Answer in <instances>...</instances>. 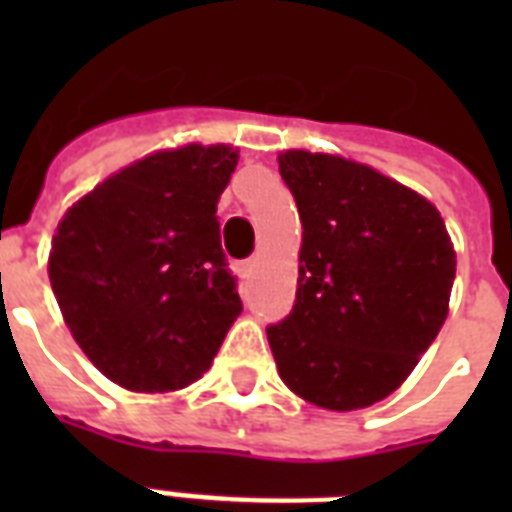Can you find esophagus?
Returning <instances> with one entry per match:
<instances>
[{"label":"esophagus","instance_id":"1","mask_svg":"<svg viewBox=\"0 0 512 512\" xmlns=\"http://www.w3.org/2000/svg\"><path fill=\"white\" fill-rule=\"evenodd\" d=\"M255 268H257V257H255V260H249V263H244V273L255 271Z\"/></svg>","mask_w":512,"mask_h":512}]
</instances>
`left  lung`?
<instances>
[{
  "label": "left lung",
  "mask_w": 512,
  "mask_h": 512,
  "mask_svg": "<svg viewBox=\"0 0 512 512\" xmlns=\"http://www.w3.org/2000/svg\"><path fill=\"white\" fill-rule=\"evenodd\" d=\"M303 244L295 308L268 327L279 377L329 412L388 398L436 340L457 255L425 196L369 164L289 148Z\"/></svg>",
  "instance_id": "obj_1"
}]
</instances>
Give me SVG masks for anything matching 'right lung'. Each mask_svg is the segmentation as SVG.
<instances>
[{
	"instance_id": "add662e5",
	"label": "right lung",
	"mask_w": 512,
	"mask_h": 512,
	"mask_svg": "<svg viewBox=\"0 0 512 512\" xmlns=\"http://www.w3.org/2000/svg\"><path fill=\"white\" fill-rule=\"evenodd\" d=\"M233 146L154 151L66 209L52 236V292L84 356L132 393L188 388L241 313L217 201Z\"/></svg>"
}]
</instances>
